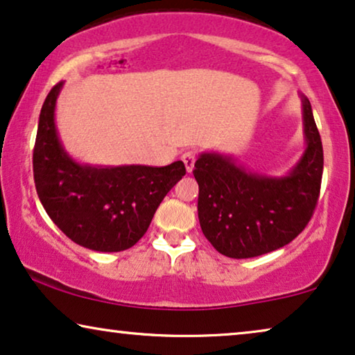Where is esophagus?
Wrapping results in <instances>:
<instances>
[{
    "label": "esophagus",
    "instance_id": "obj_1",
    "mask_svg": "<svg viewBox=\"0 0 355 355\" xmlns=\"http://www.w3.org/2000/svg\"><path fill=\"white\" fill-rule=\"evenodd\" d=\"M181 159L184 162V166H186L187 173H191L193 169V164H196V152H186L182 153Z\"/></svg>",
    "mask_w": 355,
    "mask_h": 355
}]
</instances>
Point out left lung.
Instances as JSON below:
<instances>
[{
	"label": "left lung",
	"mask_w": 355,
	"mask_h": 355,
	"mask_svg": "<svg viewBox=\"0 0 355 355\" xmlns=\"http://www.w3.org/2000/svg\"><path fill=\"white\" fill-rule=\"evenodd\" d=\"M302 98L305 150L283 176L257 173L234 155L203 152L196 162L198 221L203 234L230 259H252L295 239L312 218L323 174V147L312 105Z\"/></svg>",
	"instance_id": "left-lung-1"
}]
</instances>
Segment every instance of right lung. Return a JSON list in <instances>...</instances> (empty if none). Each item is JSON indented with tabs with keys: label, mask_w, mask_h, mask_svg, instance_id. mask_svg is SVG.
Here are the masks:
<instances>
[{
	"label": "right lung",
	"mask_w": 355,
	"mask_h": 355,
	"mask_svg": "<svg viewBox=\"0 0 355 355\" xmlns=\"http://www.w3.org/2000/svg\"><path fill=\"white\" fill-rule=\"evenodd\" d=\"M64 82L50 90L42 106L33 179L43 208L76 244L96 252H121L147 232L166 193L186 174L182 162L153 168L145 164L79 163L58 134L55 110Z\"/></svg>",
	"instance_id": "add662e5"
}]
</instances>
